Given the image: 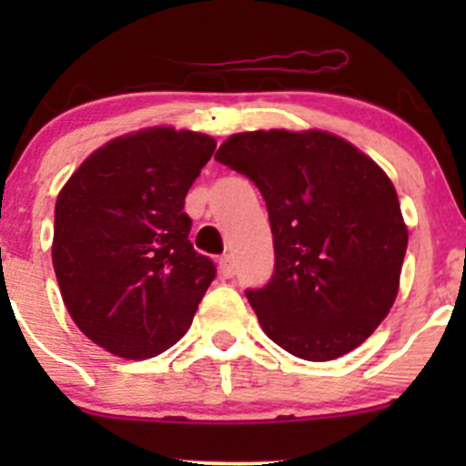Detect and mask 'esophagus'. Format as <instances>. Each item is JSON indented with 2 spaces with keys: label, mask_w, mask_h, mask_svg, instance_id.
<instances>
[{
  "label": "esophagus",
  "mask_w": 466,
  "mask_h": 466,
  "mask_svg": "<svg viewBox=\"0 0 466 466\" xmlns=\"http://www.w3.org/2000/svg\"><path fill=\"white\" fill-rule=\"evenodd\" d=\"M218 268H220V275H223V277H232V275H234L232 257H229V255L220 257V259H218Z\"/></svg>",
  "instance_id": "1"
}]
</instances>
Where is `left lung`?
<instances>
[{"mask_svg": "<svg viewBox=\"0 0 466 466\" xmlns=\"http://www.w3.org/2000/svg\"><path fill=\"white\" fill-rule=\"evenodd\" d=\"M216 159L255 182L268 207L275 272L246 290L266 336L304 360L368 340L392 309L408 248L390 177L320 130L238 133Z\"/></svg>", "mask_w": 466, "mask_h": 466, "instance_id": "left-lung-1", "label": "left lung"}]
</instances>
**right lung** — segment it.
Returning <instances> with one entry per match:
<instances>
[{
    "label": "right lung",
    "mask_w": 466,
    "mask_h": 466,
    "mask_svg": "<svg viewBox=\"0 0 466 466\" xmlns=\"http://www.w3.org/2000/svg\"><path fill=\"white\" fill-rule=\"evenodd\" d=\"M209 135L148 128L94 150L56 200L54 270L76 327L110 354L176 345L216 277L189 241L185 196L214 155Z\"/></svg>",
    "instance_id": "right-lung-1"
}]
</instances>
